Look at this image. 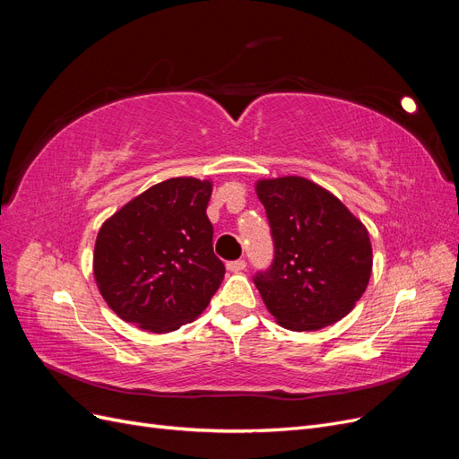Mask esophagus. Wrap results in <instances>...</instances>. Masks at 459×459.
<instances>
[{
    "instance_id": "esophagus-1",
    "label": "esophagus",
    "mask_w": 459,
    "mask_h": 459,
    "mask_svg": "<svg viewBox=\"0 0 459 459\" xmlns=\"http://www.w3.org/2000/svg\"><path fill=\"white\" fill-rule=\"evenodd\" d=\"M226 268L231 272V273H241L245 268H247V262L245 260H233V262H228Z\"/></svg>"
}]
</instances>
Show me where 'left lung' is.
Returning a JSON list of instances; mask_svg holds the SVG:
<instances>
[{
	"instance_id": "left-lung-1",
	"label": "left lung",
	"mask_w": 459,
	"mask_h": 459,
	"mask_svg": "<svg viewBox=\"0 0 459 459\" xmlns=\"http://www.w3.org/2000/svg\"><path fill=\"white\" fill-rule=\"evenodd\" d=\"M275 258L255 285L275 322L317 331L339 322L362 299L373 255L366 226L331 191L307 178L258 179Z\"/></svg>"
}]
</instances>
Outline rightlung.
I'll list each match as a JSON object with an SVG mask.
<instances>
[{
	"instance_id": "right-lung-1",
	"label": "right lung",
	"mask_w": 459,
	"mask_h": 459,
	"mask_svg": "<svg viewBox=\"0 0 459 459\" xmlns=\"http://www.w3.org/2000/svg\"><path fill=\"white\" fill-rule=\"evenodd\" d=\"M211 179L170 178L107 218L93 251L101 297L124 322L170 333L193 322L226 268L212 251Z\"/></svg>"
}]
</instances>
